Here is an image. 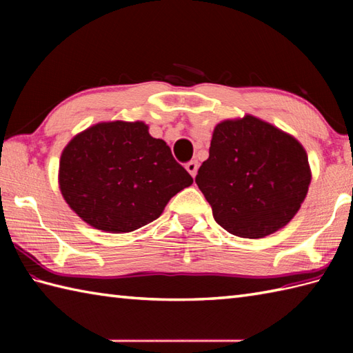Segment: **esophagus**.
Masks as SVG:
<instances>
[{
	"instance_id": "34e87169",
	"label": "esophagus",
	"mask_w": 353,
	"mask_h": 353,
	"mask_svg": "<svg viewBox=\"0 0 353 353\" xmlns=\"http://www.w3.org/2000/svg\"><path fill=\"white\" fill-rule=\"evenodd\" d=\"M185 168H186V171H188L192 177H196L197 170H199V162L197 161H190L188 163L185 165Z\"/></svg>"
}]
</instances>
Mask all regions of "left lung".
Segmentation results:
<instances>
[{"mask_svg":"<svg viewBox=\"0 0 353 353\" xmlns=\"http://www.w3.org/2000/svg\"><path fill=\"white\" fill-rule=\"evenodd\" d=\"M196 183L223 229L264 238L287 226L301 209L311 168L292 134L247 114L215 125Z\"/></svg>","mask_w":353,"mask_h":353,"instance_id":"left-lung-1","label":"left lung"}]
</instances>
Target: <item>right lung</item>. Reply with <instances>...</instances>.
Instances as JSON below:
<instances>
[{"label":"right lung","mask_w":353,"mask_h":353,"mask_svg":"<svg viewBox=\"0 0 353 353\" xmlns=\"http://www.w3.org/2000/svg\"><path fill=\"white\" fill-rule=\"evenodd\" d=\"M192 177L142 121L99 123L76 134L59 162V188L81 220L125 234L159 219Z\"/></svg>","instance_id":"1"}]
</instances>
